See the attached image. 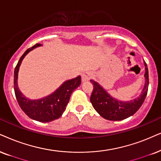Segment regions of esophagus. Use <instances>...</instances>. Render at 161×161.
<instances>
[{
    "mask_svg": "<svg viewBox=\"0 0 161 161\" xmlns=\"http://www.w3.org/2000/svg\"><path fill=\"white\" fill-rule=\"evenodd\" d=\"M92 77V74L90 72H85L82 75V81L83 82H87V81L90 80Z\"/></svg>",
    "mask_w": 161,
    "mask_h": 161,
    "instance_id": "obj_1",
    "label": "esophagus"
}]
</instances>
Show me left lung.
<instances>
[{
    "label": "left lung",
    "instance_id": "8db88e82",
    "mask_svg": "<svg viewBox=\"0 0 161 161\" xmlns=\"http://www.w3.org/2000/svg\"><path fill=\"white\" fill-rule=\"evenodd\" d=\"M144 65L146 70L144 74L145 85L140 97L133 100L127 102L117 100L113 98L98 82L91 80L93 86L91 96V103L101 117L108 120L118 121L126 119L137 112L145 100L148 92V70L145 61Z\"/></svg>",
    "mask_w": 161,
    "mask_h": 161
}]
</instances>
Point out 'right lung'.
I'll return each instance as SVG.
<instances>
[{
  "label": "right lung",
  "mask_w": 161,
  "mask_h": 161,
  "mask_svg": "<svg viewBox=\"0 0 161 161\" xmlns=\"http://www.w3.org/2000/svg\"><path fill=\"white\" fill-rule=\"evenodd\" d=\"M42 44H36L22 55L14 71V90L16 99L22 111L34 120L48 123L58 119L65 111L71 93L81 84V76L66 81L56 91L40 99H30L22 94L18 87V74L22 60L28 53Z\"/></svg>",
  "instance_id": "right-lung-1"
}]
</instances>
